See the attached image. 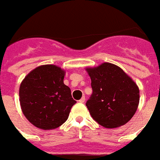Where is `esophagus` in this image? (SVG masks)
<instances>
[{
	"label": "esophagus",
	"mask_w": 160,
	"mask_h": 160,
	"mask_svg": "<svg viewBox=\"0 0 160 160\" xmlns=\"http://www.w3.org/2000/svg\"><path fill=\"white\" fill-rule=\"evenodd\" d=\"M84 101H85V98H84V97H82V98L79 100V102H80V103H84Z\"/></svg>",
	"instance_id": "obj_1"
}]
</instances>
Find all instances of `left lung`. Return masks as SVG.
Wrapping results in <instances>:
<instances>
[{"label":"left lung","mask_w":160,"mask_h":160,"mask_svg":"<svg viewBox=\"0 0 160 160\" xmlns=\"http://www.w3.org/2000/svg\"><path fill=\"white\" fill-rule=\"evenodd\" d=\"M92 93L86 102L91 116L107 128H115L129 121L139 104V88L118 66L104 62L86 68Z\"/></svg>","instance_id":"1"}]
</instances>
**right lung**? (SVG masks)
I'll use <instances>...</instances> for the list:
<instances>
[{
    "mask_svg": "<svg viewBox=\"0 0 160 160\" xmlns=\"http://www.w3.org/2000/svg\"><path fill=\"white\" fill-rule=\"evenodd\" d=\"M65 71L55 65H42L27 75L19 88L21 109L38 128L54 129L69 116L76 102L63 83Z\"/></svg>",
    "mask_w": 160,
    "mask_h": 160,
    "instance_id": "add662e5",
    "label": "right lung"
}]
</instances>
